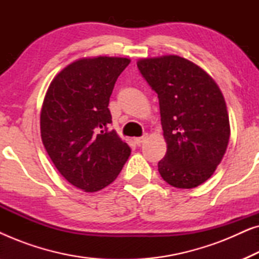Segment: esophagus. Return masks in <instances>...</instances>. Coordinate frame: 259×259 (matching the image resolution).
<instances>
[{"instance_id":"obj_1","label":"esophagus","mask_w":259,"mask_h":259,"mask_svg":"<svg viewBox=\"0 0 259 259\" xmlns=\"http://www.w3.org/2000/svg\"><path fill=\"white\" fill-rule=\"evenodd\" d=\"M146 139H147V136H143V137H140V138H134L133 141L138 145V146H140L141 144L145 143V140H146Z\"/></svg>"}]
</instances>
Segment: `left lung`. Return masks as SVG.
<instances>
[{
    "label": "left lung",
    "instance_id": "8db88e82",
    "mask_svg": "<svg viewBox=\"0 0 259 259\" xmlns=\"http://www.w3.org/2000/svg\"><path fill=\"white\" fill-rule=\"evenodd\" d=\"M138 68L155 91L167 144L158 162L161 178L193 189L213 175L230 140L225 99L210 74L179 55L139 59Z\"/></svg>",
    "mask_w": 259,
    "mask_h": 259
}]
</instances>
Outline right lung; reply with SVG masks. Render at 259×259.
I'll use <instances>...</instances> for the list:
<instances>
[{
  "label": "right lung",
  "instance_id": "1",
  "mask_svg": "<svg viewBox=\"0 0 259 259\" xmlns=\"http://www.w3.org/2000/svg\"><path fill=\"white\" fill-rule=\"evenodd\" d=\"M131 60L82 58L56 74L40 114L41 139L53 164L73 186L98 192L114 182L131 148L114 130L109 98Z\"/></svg>",
  "mask_w": 259,
  "mask_h": 259
}]
</instances>
